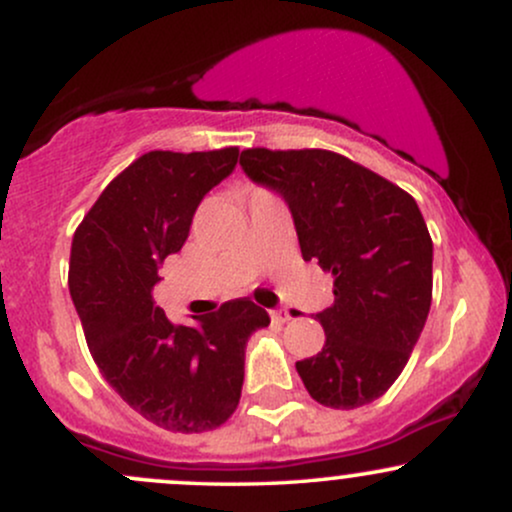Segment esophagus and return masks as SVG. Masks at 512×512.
Listing matches in <instances>:
<instances>
[{
  "label": "esophagus",
  "mask_w": 512,
  "mask_h": 512,
  "mask_svg": "<svg viewBox=\"0 0 512 512\" xmlns=\"http://www.w3.org/2000/svg\"><path fill=\"white\" fill-rule=\"evenodd\" d=\"M272 320L279 322V325H284V322L291 320V310L289 308H279V310H272Z\"/></svg>",
  "instance_id": "esophagus-1"
}]
</instances>
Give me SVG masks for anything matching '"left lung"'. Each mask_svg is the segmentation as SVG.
<instances>
[{"instance_id": "1", "label": "left lung", "mask_w": 512, "mask_h": 512, "mask_svg": "<svg viewBox=\"0 0 512 512\" xmlns=\"http://www.w3.org/2000/svg\"><path fill=\"white\" fill-rule=\"evenodd\" d=\"M240 166L284 197L303 260L334 279L315 317L325 346L296 363L305 390L332 409L383 397L431 310L433 243L414 197L327 149H245Z\"/></svg>"}]
</instances>
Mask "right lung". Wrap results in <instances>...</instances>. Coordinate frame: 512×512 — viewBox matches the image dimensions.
I'll list each match as a JSON object with an SVG mask.
<instances>
[{
    "mask_svg": "<svg viewBox=\"0 0 512 512\" xmlns=\"http://www.w3.org/2000/svg\"><path fill=\"white\" fill-rule=\"evenodd\" d=\"M236 163L238 146L149 151L105 187L72 240L69 293L93 361L129 407L173 433L214 431L231 419L245 344L269 325L250 298L226 301L192 327L173 325L151 298L199 202Z\"/></svg>",
    "mask_w": 512,
    "mask_h": 512,
    "instance_id": "add662e5",
    "label": "right lung"
}]
</instances>
